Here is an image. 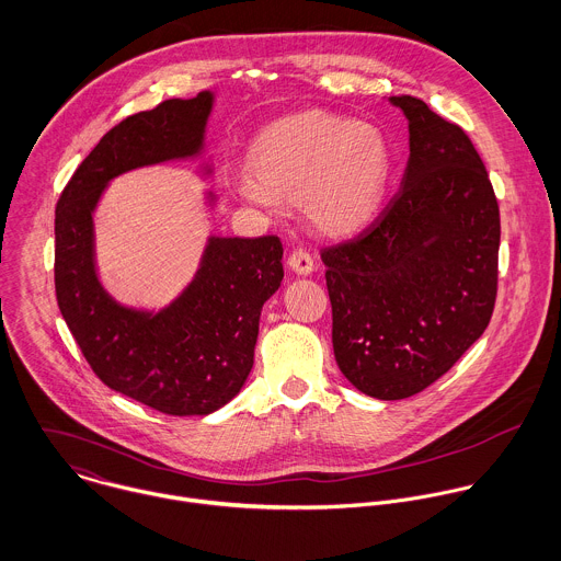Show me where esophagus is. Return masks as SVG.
<instances>
[{
  "mask_svg": "<svg viewBox=\"0 0 561 561\" xmlns=\"http://www.w3.org/2000/svg\"><path fill=\"white\" fill-rule=\"evenodd\" d=\"M288 266H290L293 271H297L299 275H308V273L314 271V257H312V253H310L308 249L299 247V249H295V251L288 255Z\"/></svg>",
  "mask_w": 561,
  "mask_h": 561,
  "instance_id": "obj_1",
  "label": "esophagus"
}]
</instances>
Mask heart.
Returning a JSON list of instances; mask_svg holds the SVG:
<instances>
[{
  "label": "heart",
  "mask_w": 561,
  "mask_h": 561,
  "mask_svg": "<svg viewBox=\"0 0 561 561\" xmlns=\"http://www.w3.org/2000/svg\"><path fill=\"white\" fill-rule=\"evenodd\" d=\"M238 195L255 206H306L328 233H351L377 213L390 149L383 134L325 111L293 114L268 125L247 156Z\"/></svg>",
  "instance_id": "heart-1"
}]
</instances>
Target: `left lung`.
Masks as SVG:
<instances>
[{
  "label": "left lung",
  "mask_w": 561,
  "mask_h": 561,
  "mask_svg": "<svg viewBox=\"0 0 561 561\" xmlns=\"http://www.w3.org/2000/svg\"><path fill=\"white\" fill-rule=\"evenodd\" d=\"M399 191L353 238L323 247L342 375L383 401L412 397L481 336L499 288V202L468 134L423 100Z\"/></svg>",
  "instance_id": "left-lung-1"
}]
</instances>
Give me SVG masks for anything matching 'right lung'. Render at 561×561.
Returning <instances> with one entry per match:
<instances>
[{
	"mask_svg": "<svg viewBox=\"0 0 561 561\" xmlns=\"http://www.w3.org/2000/svg\"><path fill=\"white\" fill-rule=\"evenodd\" d=\"M213 95L167 100L116 123L82 160L56 206L58 308L93 373L169 416L231 401L253 366L260 312L284 277L277 236L213 238L193 284L158 314L104 293L93 264V208L116 175L199 151Z\"/></svg>",
	"mask_w": 561,
	"mask_h": 561,
	"instance_id": "right-lung-1",
	"label": "right lung"
}]
</instances>
